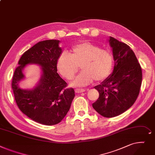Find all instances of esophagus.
I'll list each match as a JSON object with an SVG mask.
<instances>
[{
	"label": "esophagus",
	"instance_id": "1",
	"mask_svg": "<svg viewBox=\"0 0 155 155\" xmlns=\"http://www.w3.org/2000/svg\"><path fill=\"white\" fill-rule=\"evenodd\" d=\"M85 89H75V92L76 93H83L85 91Z\"/></svg>",
	"mask_w": 155,
	"mask_h": 155
}]
</instances>
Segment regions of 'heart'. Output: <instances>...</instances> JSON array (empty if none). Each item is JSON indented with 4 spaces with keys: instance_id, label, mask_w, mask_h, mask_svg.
<instances>
[{
    "instance_id": "obj_1",
    "label": "heart",
    "mask_w": 155,
    "mask_h": 155,
    "mask_svg": "<svg viewBox=\"0 0 155 155\" xmlns=\"http://www.w3.org/2000/svg\"><path fill=\"white\" fill-rule=\"evenodd\" d=\"M80 64L82 71L71 82V86L84 87L94 79H106L112 70L113 59L108 51L101 49L91 42H84L74 45L70 54L66 51L61 52L56 67L63 78L71 79L78 70Z\"/></svg>"
}]
</instances>
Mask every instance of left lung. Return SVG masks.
I'll use <instances>...</instances> for the list:
<instances>
[{
  "mask_svg": "<svg viewBox=\"0 0 155 155\" xmlns=\"http://www.w3.org/2000/svg\"><path fill=\"white\" fill-rule=\"evenodd\" d=\"M114 66L112 73L94 87L99 92L92 106L101 116L113 117L131 107L137 99L141 85L142 71L129 45L110 37Z\"/></svg>",
  "mask_w": 155,
  "mask_h": 155,
  "instance_id": "8db88e82",
  "label": "left lung"
}]
</instances>
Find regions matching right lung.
<instances>
[{"instance_id":"add662e5","label":"right lung","mask_w":155,"mask_h":155,"mask_svg":"<svg viewBox=\"0 0 155 155\" xmlns=\"http://www.w3.org/2000/svg\"><path fill=\"white\" fill-rule=\"evenodd\" d=\"M59 43L52 39L35 44L23 54L12 78V88L20 110L33 121L48 126L64 119L75 96L74 89L66 88L67 83L57 72V61L62 52ZM31 63L41 66V77L34 88L24 90L18 86L25 78L22 71Z\"/></svg>"}]
</instances>
